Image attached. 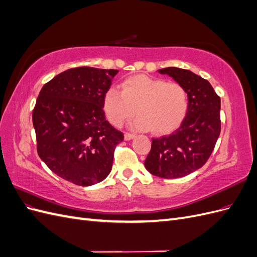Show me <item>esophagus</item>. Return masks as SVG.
Returning a JSON list of instances; mask_svg holds the SVG:
<instances>
[{
  "label": "esophagus",
  "instance_id": "1",
  "mask_svg": "<svg viewBox=\"0 0 257 257\" xmlns=\"http://www.w3.org/2000/svg\"><path fill=\"white\" fill-rule=\"evenodd\" d=\"M134 137H135L134 134H131V133L124 134V139H125V141H131V139H133Z\"/></svg>",
  "mask_w": 257,
  "mask_h": 257
}]
</instances>
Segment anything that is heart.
Instances as JSON below:
<instances>
[{
    "mask_svg": "<svg viewBox=\"0 0 257 257\" xmlns=\"http://www.w3.org/2000/svg\"><path fill=\"white\" fill-rule=\"evenodd\" d=\"M122 91L115 87L104 95V110L114 126H120L138 113L131 126L168 134L184 120L189 109L188 92L178 82H166L147 75H135L122 82Z\"/></svg>",
    "mask_w": 257,
    "mask_h": 257,
    "instance_id": "b5f03b06",
    "label": "heart"
}]
</instances>
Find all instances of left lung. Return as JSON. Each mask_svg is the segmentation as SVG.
I'll return each instance as SVG.
<instances>
[{
	"mask_svg": "<svg viewBox=\"0 0 257 257\" xmlns=\"http://www.w3.org/2000/svg\"><path fill=\"white\" fill-rule=\"evenodd\" d=\"M159 73L183 85L189 109L172 135L152 138L145 166L160 178H181L203 167L211 155L221 132V99L208 80L188 69L166 67Z\"/></svg>",
	"mask_w": 257,
	"mask_h": 257,
	"instance_id": "obj_1",
	"label": "left lung"
}]
</instances>
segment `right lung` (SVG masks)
Segmentation results:
<instances>
[{"label":"right lung","instance_id":"right-lung-1","mask_svg":"<svg viewBox=\"0 0 257 257\" xmlns=\"http://www.w3.org/2000/svg\"><path fill=\"white\" fill-rule=\"evenodd\" d=\"M116 69L75 67L57 75L38 94L32 119L37 153L62 179L89 186L111 172L123 133L105 118L103 100Z\"/></svg>","mask_w":257,"mask_h":257}]
</instances>
